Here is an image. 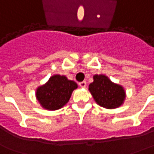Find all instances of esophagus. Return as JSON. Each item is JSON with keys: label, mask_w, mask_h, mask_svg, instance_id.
Returning <instances> with one entry per match:
<instances>
[{"label": "esophagus", "mask_w": 154, "mask_h": 154, "mask_svg": "<svg viewBox=\"0 0 154 154\" xmlns=\"http://www.w3.org/2000/svg\"><path fill=\"white\" fill-rule=\"evenodd\" d=\"M79 86H80L81 88H86V86H87V82H82L79 83Z\"/></svg>", "instance_id": "1"}]
</instances>
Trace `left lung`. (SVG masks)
Listing matches in <instances>:
<instances>
[{"instance_id": "8db88e82", "label": "left lung", "mask_w": 154, "mask_h": 154, "mask_svg": "<svg viewBox=\"0 0 154 154\" xmlns=\"http://www.w3.org/2000/svg\"><path fill=\"white\" fill-rule=\"evenodd\" d=\"M88 90L97 105L107 109L121 107L126 99V92L122 85L115 83L104 74H95Z\"/></svg>"}]
</instances>
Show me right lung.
Returning a JSON list of instances; mask_svg holds the SVG:
<instances>
[{"instance_id":"right-lung-1","label":"right lung","mask_w":154,"mask_h":154,"mask_svg":"<svg viewBox=\"0 0 154 154\" xmlns=\"http://www.w3.org/2000/svg\"><path fill=\"white\" fill-rule=\"evenodd\" d=\"M77 88L74 81L64 75L55 74L46 83L36 88V98L44 109L58 110L69 102L72 93Z\"/></svg>"}]
</instances>
